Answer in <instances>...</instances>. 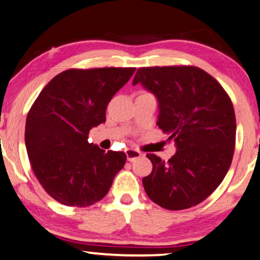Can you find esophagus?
Returning <instances> with one entry per match:
<instances>
[{
    "label": "esophagus",
    "mask_w": 260,
    "mask_h": 260,
    "mask_svg": "<svg viewBox=\"0 0 260 260\" xmlns=\"http://www.w3.org/2000/svg\"><path fill=\"white\" fill-rule=\"evenodd\" d=\"M126 152V156H127V160H128L129 162H133L134 160H137V158H139L141 156V153L139 152V150H135L133 148H128L125 150Z\"/></svg>",
    "instance_id": "esophagus-1"
}]
</instances>
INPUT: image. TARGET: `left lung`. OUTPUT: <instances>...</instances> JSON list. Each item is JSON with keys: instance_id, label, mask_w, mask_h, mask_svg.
Here are the masks:
<instances>
[{"instance_id": "8db88e82", "label": "left lung", "mask_w": 260, "mask_h": 260, "mask_svg": "<svg viewBox=\"0 0 260 260\" xmlns=\"http://www.w3.org/2000/svg\"><path fill=\"white\" fill-rule=\"evenodd\" d=\"M142 84L158 100L157 125L176 153L165 162L147 154L153 170L143 177L147 196L168 210H183L211 195L234 157L236 117L230 96L214 77L192 65L138 69Z\"/></svg>"}]
</instances>
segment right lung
I'll return each mask as SVG.
<instances>
[{
  "label": "right lung",
  "instance_id": "right-lung-1",
  "mask_svg": "<svg viewBox=\"0 0 260 260\" xmlns=\"http://www.w3.org/2000/svg\"><path fill=\"white\" fill-rule=\"evenodd\" d=\"M135 68L69 69L49 81L31 106L25 147L34 174L52 199L90 207L105 197L127 156L87 141Z\"/></svg>",
  "mask_w": 260,
  "mask_h": 260
}]
</instances>
